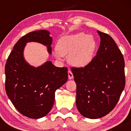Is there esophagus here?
Segmentation results:
<instances>
[{
	"label": "esophagus",
	"instance_id": "1",
	"mask_svg": "<svg viewBox=\"0 0 131 131\" xmlns=\"http://www.w3.org/2000/svg\"><path fill=\"white\" fill-rule=\"evenodd\" d=\"M68 78L69 79H72L73 78V74L72 73L71 71V70H68Z\"/></svg>",
	"mask_w": 131,
	"mask_h": 131
}]
</instances>
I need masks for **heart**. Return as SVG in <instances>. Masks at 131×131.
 Returning <instances> with one entry per match:
<instances>
[{
	"mask_svg": "<svg viewBox=\"0 0 131 131\" xmlns=\"http://www.w3.org/2000/svg\"><path fill=\"white\" fill-rule=\"evenodd\" d=\"M97 46L93 36L82 32L78 33L60 39L54 54L58 59L69 55L70 64L76 67H84L92 60Z\"/></svg>",
	"mask_w": 131,
	"mask_h": 131,
	"instance_id": "b5f03b06",
	"label": "heart"
}]
</instances>
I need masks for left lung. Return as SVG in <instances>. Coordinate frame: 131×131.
I'll use <instances>...</instances> for the list:
<instances>
[{
	"instance_id": "obj_1",
	"label": "left lung",
	"mask_w": 131,
	"mask_h": 131,
	"mask_svg": "<svg viewBox=\"0 0 131 131\" xmlns=\"http://www.w3.org/2000/svg\"><path fill=\"white\" fill-rule=\"evenodd\" d=\"M97 55L84 67L71 68L76 84V106L85 118L97 119L115 107L126 84L124 60L115 40L97 31Z\"/></svg>"
}]
</instances>
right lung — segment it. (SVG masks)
<instances>
[{
    "instance_id": "right-lung-1",
    "label": "right lung",
    "mask_w": 131,
    "mask_h": 131,
    "mask_svg": "<svg viewBox=\"0 0 131 131\" xmlns=\"http://www.w3.org/2000/svg\"><path fill=\"white\" fill-rule=\"evenodd\" d=\"M49 34L40 30L23 36L13 47L5 67L7 95L16 109L29 118L47 115L53 105L55 91L68 80L67 67H56L49 61L35 68L24 59V48L29 42L46 46L52 53V37Z\"/></svg>"
}]
</instances>
